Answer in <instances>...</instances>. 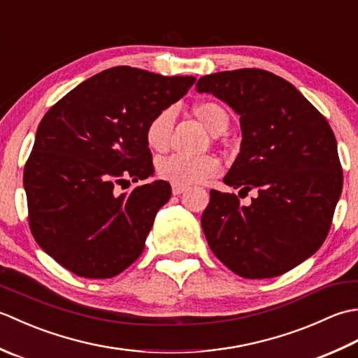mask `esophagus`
<instances>
[{
    "mask_svg": "<svg viewBox=\"0 0 358 358\" xmlns=\"http://www.w3.org/2000/svg\"><path fill=\"white\" fill-rule=\"evenodd\" d=\"M186 191V186H177V185H172V194L173 195H180Z\"/></svg>",
    "mask_w": 358,
    "mask_h": 358,
    "instance_id": "1",
    "label": "esophagus"
}]
</instances>
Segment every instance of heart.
I'll list each match as a JSON object with an SVG mask.
<instances>
[{
  "mask_svg": "<svg viewBox=\"0 0 358 358\" xmlns=\"http://www.w3.org/2000/svg\"><path fill=\"white\" fill-rule=\"evenodd\" d=\"M194 115L212 134H222L229 124V115L222 104L215 101H201L194 106ZM175 124V110L166 108L157 112L144 129V140L155 152H166L171 146ZM222 164L214 157H186L171 155L159 159L157 164L158 177L171 185L191 186L217 177Z\"/></svg>",
  "mask_w": 358,
  "mask_h": 358,
  "instance_id": "heart-1",
  "label": "heart"
}]
</instances>
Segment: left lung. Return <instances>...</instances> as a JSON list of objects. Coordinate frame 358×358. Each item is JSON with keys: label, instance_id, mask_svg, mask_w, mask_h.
I'll list each match as a JSON object with an SVG mask.
<instances>
[{"label": "left lung", "instance_id": "1", "mask_svg": "<svg viewBox=\"0 0 358 358\" xmlns=\"http://www.w3.org/2000/svg\"><path fill=\"white\" fill-rule=\"evenodd\" d=\"M199 92L240 115V154L224 183L257 189L250 206L212 189L201 227L212 252L245 278H272L305 262L328 237L343 187L328 121L291 83L262 69L206 75Z\"/></svg>", "mask_w": 358, "mask_h": 358}]
</instances>
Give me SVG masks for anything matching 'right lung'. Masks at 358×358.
<instances>
[{
  "label": "right lung",
  "mask_w": 358,
  "mask_h": 358,
  "mask_svg": "<svg viewBox=\"0 0 358 358\" xmlns=\"http://www.w3.org/2000/svg\"><path fill=\"white\" fill-rule=\"evenodd\" d=\"M194 81L118 66L45 112L22 181L34 238L63 268L112 278L141 255L172 189L163 180L120 189L154 173L144 129Z\"/></svg>",
  "instance_id": "1"
}]
</instances>
